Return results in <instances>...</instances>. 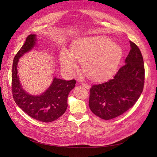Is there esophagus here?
Wrapping results in <instances>:
<instances>
[{
  "mask_svg": "<svg viewBox=\"0 0 157 157\" xmlns=\"http://www.w3.org/2000/svg\"><path fill=\"white\" fill-rule=\"evenodd\" d=\"M82 86H83L84 88H86V89H89L90 88V85L86 84H82Z\"/></svg>",
  "mask_w": 157,
  "mask_h": 157,
  "instance_id": "obj_1",
  "label": "esophagus"
}]
</instances>
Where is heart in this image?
I'll return each mask as SVG.
<instances>
[{
	"label": "heart",
	"mask_w": 157,
	"mask_h": 157,
	"mask_svg": "<svg viewBox=\"0 0 157 157\" xmlns=\"http://www.w3.org/2000/svg\"><path fill=\"white\" fill-rule=\"evenodd\" d=\"M121 47L105 36H84L76 40L71 47V54L63 50L60 54L61 67L69 74L82 63L88 78L101 81L111 78L117 72L122 57Z\"/></svg>",
	"instance_id": "obj_1"
}]
</instances>
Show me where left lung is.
<instances>
[{
    "label": "left lung",
    "instance_id": "left-lung-1",
    "mask_svg": "<svg viewBox=\"0 0 157 157\" xmlns=\"http://www.w3.org/2000/svg\"><path fill=\"white\" fill-rule=\"evenodd\" d=\"M130 50L115 77L90 88L89 107L96 116L110 120L130 109L143 92L145 80L144 59L137 45L130 41Z\"/></svg>",
    "mask_w": 157,
    "mask_h": 157
}]
</instances>
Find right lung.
I'll return each mask as SVG.
<instances>
[{
	"mask_svg": "<svg viewBox=\"0 0 157 157\" xmlns=\"http://www.w3.org/2000/svg\"><path fill=\"white\" fill-rule=\"evenodd\" d=\"M36 41V35L28 36L24 44L14 57L12 73L13 98L17 106L33 118L50 122L58 119L65 112L68 95L75 88L76 81L54 77L50 86L39 95L30 94L23 89L17 73L19 60L33 49Z\"/></svg>",
	"mask_w": 157,
	"mask_h": 157,
	"instance_id": "obj_1",
	"label": "right lung"
}]
</instances>
